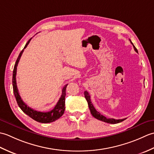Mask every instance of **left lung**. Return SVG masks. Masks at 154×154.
Returning a JSON list of instances; mask_svg holds the SVG:
<instances>
[{
	"label": "left lung",
	"mask_w": 154,
	"mask_h": 154,
	"mask_svg": "<svg viewBox=\"0 0 154 154\" xmlns=\"http://www.w3.org/2000/svg\"><path fill=\"white\" fill-rule=\"evenodd\" d=\"M130 42H131V44H132L134 49V50L138 53V50L136 48V47L134 46V45L133 44L132 42H131V40H130ZM84 94H85V99L87 101L88 103V105H89V108L90 109L91 111V113L92 114L93 116H94L95 119L101 120V121H103L104 122H107V123H110V124H117V123H119L122 122L124 120H126V119H119V120H116V119H107L106 117H105L104 116L102 115L100 112H98V111L95 109V108L94 107V106L93 105L92 103H91V97L89 95V93L87 92V91H85L84 92Z\"/></svg>",
	"instance_id": "left-lung-1"
}]
</instances>
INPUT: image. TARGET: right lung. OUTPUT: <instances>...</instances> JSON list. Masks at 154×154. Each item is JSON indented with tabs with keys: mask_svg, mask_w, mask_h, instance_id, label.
Wrapping results in <instances>:
<instances>
[{
	"mask_svg": "<svg viewBox=\"0 0 154 154\" xmlns=\"http://www.w3.org/2000/svg\"><path fill=\"white\" fill-rule=\"evenodd\" d=\"M30 38V40L25 45L24 49L21 51L18 57L16 60V61L14 65V70H13V74H12V86H13V91H14V97L16 98V102L18 103V105L19 107L20 108V109L24 112L25 114H26L28 116L32 118V119L34 120L37 121L38 122L41 123H50L54 121H55L56 120L59 119L63 115L65 111V91H66V87L67 85H65L63 87V89H62V94L60 97V100H58L57 103L56 105L55 106L53 109L49 111V112H40V111H37L33 110L31 108L28 106L27 104H26L24 101L22 100L21 99L18 90L17 88V85H16V69H17V66L18 63L20 61V59L22 54L24 51V49L27 47L28 44L30 43L31 40Z\"/></svg>",
	"mask_w": 154,
	"mask_h": 154,
	"instance_id": "1",
	"label": "right lung"
}]
</instances>
